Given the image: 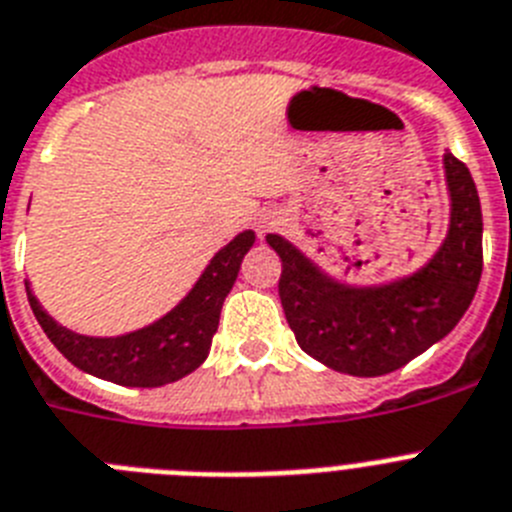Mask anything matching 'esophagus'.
<instances>
[{
  "instance_id": "obj_1",
  "label": "esophagus",
  "mask_w": 512,
  "mask_h": 512,
  "mask_svg": "<svg viewBox=\"0 0 512 512\" xmlns=\"http://www.w3.org/2000/svg\"><path fill=\"white\" fill-rule=\"evenodd\" d=\"M277 225H279V214L266 212V214H261L259 220H256V233L264 235V233H269V230H274Z\"/></svg>"
}]
</instances>
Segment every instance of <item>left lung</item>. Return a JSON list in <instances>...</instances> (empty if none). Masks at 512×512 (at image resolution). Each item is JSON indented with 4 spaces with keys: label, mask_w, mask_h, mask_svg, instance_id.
Instances as JSON below:
<instances>
[{
    "label": "left lung",
    "mask_w": 512,
    "mask_h": 512,
    "mask_svg": "<svg viewBox=\"0 0 512 512\" xmlns=\"http://www.w3.org/2000/svg\"><path fill=\"white\" fill-rule=\"evenodd\" d=\"M448 233L417 272L383 285H347L321 272L282 235L266 243L282 259L279 300L300 349L336 373L375 378L404 368L456 329L482 277V204L474 178L445 152Z\"/></svg>",
    "instance_id": "1"
}]
</instances>
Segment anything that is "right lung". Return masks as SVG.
I'll list each match as a JSON object with an SVG mask.
<instances>
[{
  "label": "right lung",
  "mask_w": 512,
  "mask_h": 512,
  "mask_svg": "<svg viewBox=\"0 0 512 512\" xmlns=\"http://www.w3.org/2000/svg\"><path fill=\"white\" fill-rule=\"evenodd\" d=\"M253 240V230L235 235L225 248L214 253L202 277L196 279V285L176 308L150 326L121 336L77 334L48 316L30 292L28 282L25 292L41 329L74 368L119 386L157 388L181 381L183 375L194 373L207 360L222 303L227 292L233 290L240 261L251 251Z\"/></svg>",
  "instance_id": "obj_1"
}]
</instances>
